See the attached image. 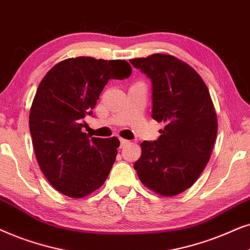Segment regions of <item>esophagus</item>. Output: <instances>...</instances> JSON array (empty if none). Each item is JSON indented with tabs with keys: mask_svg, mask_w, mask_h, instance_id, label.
<instances>
[{
	"mask_svg": "<svg viewBox=\"0 0 250 250\" xmlns=\"http://www.w3.org/2000/svg\"><path fill=\"white\" fill-rule=\"evenodd\" d=\"M129 143H130V141H128V139L120 138V145H121V147H123V146H125L127 144H129Z\"/></svg>",
	"mask_w": 250,
	"mask_h": 250,
	"instance_id": "esophagus-1",
	"label": "esophagus"
}]
</instances>
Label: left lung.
I'll return each mask as SVG.
<instances>
[{
	"instance_id": "8db88e82",
	"label": "left lung",
	"mask_w": 250,
	"mask_h": 250,
	"mask_svg": "<svg viewBox=\"0 0 250 250\" xmlns=\"http://www.w3.org/2000/svg\"><path fill=\"white\" fill-rule=\"evenodd\" d=\"M151 79L152 118L166 123L158 141H144L134 168L146 188L174 197L194 184L210 159L217 116L208 88L186 62L154 53L130 59Z\"/></svg>"
}]
</instances>
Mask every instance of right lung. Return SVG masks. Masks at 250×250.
I'll return each mask as SVG.
<instances>
[{"mask_svg": "<svg viewBox=\"0 0 250 250\" xmlns=\"http://www.w3.org/2000/svg\"><path fill=\"white\" fill-rule=\"evenodd\" d=\"M125 61L65 59L43 78L29 112L33 147L50 184L71 198L101 188L114 164L120 142L82 131L108 80L130 76Z\"/></svg>", "mask_w": 250, "mask_h": 250, "instance_id": "obj_1", "label": "right lung"}]
</instances>
